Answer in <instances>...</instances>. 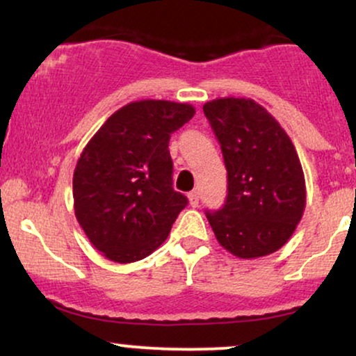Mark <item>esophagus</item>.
I'll return each instance as SVG.
<instances>
[{
  "mask_svg": "<svg viewBox=\"0 0 356 356\" xmlns=\"http://www.w3.org/2000/svg\"><path fill=\"white\" fill-rule=\"evenodd\" d=\"M188 201H190V206H193V208H196V206L200 204L198 191H191L190 195H188Z\"/></svg>",
  "mask_w": 356,
  "mask_h": 356,
  "instance_id": "obj_1",
  "label": "esophagus"
}]
</instances>
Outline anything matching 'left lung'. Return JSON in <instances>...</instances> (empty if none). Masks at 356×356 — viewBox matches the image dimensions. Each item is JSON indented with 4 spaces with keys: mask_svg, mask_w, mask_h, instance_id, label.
I'll return each mask as SVG.
<instances>
[{
    "mask_svg": "<svg viewBox=\"0 0 356 356\" xmlns=\"http://www.w3.org/2000/svg\"><path fill=\"white\" fill-rule=\"evenodd\" d=\"M203 111L227 170L226 204L206 218L232 256H269L291 239L305 211V177L296 147L252 99H214Z\"/></svg>",
    "mask_w": 356,
    "mask_h": 356,
    "instance_id": "8db88e82",
    "label": "left lung"
}]
</instances>
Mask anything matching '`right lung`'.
Segmentation results:
<instances>
[{
	"label": "right lung",
	"mask_w": 356,
	"mask_h": 356,
	"mask_svg": "<svg viewBox=\"0 0 356 356\" xmlns=\"http://www.w3.org/2000/svg\"><path fill=\"white\" fill-rule=\"evenodd\" d=\"M191 104L145 99L113 112L89 140L72 178L74 211L108 261L129 264L160 248L188 204L173 190L168 142Z\"/></svg>",
	"instance_id": "1"
}]
</instances>
